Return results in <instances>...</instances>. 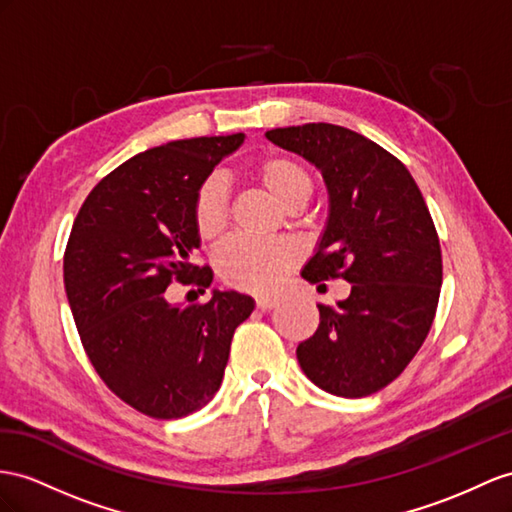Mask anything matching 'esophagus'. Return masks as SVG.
I'll use <instances>...</instances> for the list:
<instances>
[{"label":"esophagus","mask_w":512,"mask_h":512,"mask_svg":"<svg viewBox=\"0 0 512 512\" xmlns=\"http://www.w3.org/2000/svg\"><path fill=\"white\" fill-rule=\"evenodd\" d=\"M257 309H261V311H270V309H274L279 305V300L277 298H272V296H257Z\"/></svg>","instance_id":"obj_1"}]
</instances>
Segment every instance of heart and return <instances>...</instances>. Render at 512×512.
Masks as SVG:
<instances>
[{"label":"heart","mask_w":512,"mask_h":512,"mask_svg":"<svg viewBox=\"0 0 512 512\" xmlns=\"http://www.w3.org/2000/svg\"><path fill=\"white\" fill-rule=\"evenodd\" d=\"M259 177L283 207L305 205L313 192L309 170L285 155L266 157L259 164ZM194 227L209 240L225 229L229 216V183L222 175H209L194 194ZM298 261L294 244L283 240H253L233 235L214 253L220 279L248 292H270Z\"/></svg>","instance_id":"heart-1"}]
</instances>
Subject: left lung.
I'll use <instances>...</instances> for the list:
<instances>
[{"instance_id":"1","label":"left lung","mask_w":512,"mask_h":512,"mask_svg":"<svg viewBox=\"0 0 512 512\" xmlns=\"http://www.w3.org/2000/svg\"><path fill=\"white\" fill-rule=\"evenodd\" d=\"M266 138L303 155L329 190L326 227L300 274L309 283H352L337 307L318 305V331L296 348L300 368L333 396H370L402 374L435 320V222L406 166L357 131L307 123L270 129Z\"/></svg>"}]
</instances>
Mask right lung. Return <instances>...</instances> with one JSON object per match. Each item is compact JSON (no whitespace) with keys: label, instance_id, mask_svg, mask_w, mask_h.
I'll return each mask as SVG.
<instances>
[{"label":"right lung","instance_id":"1","mask_svg":"<svg viewBox=\"0 0 512 512\" xmlns=\"http://www.w3.org/2000/svg\"><path fill=\"white\" fill-rule=\"evenodd\" d=\"M244 134L173 140L138 153L86 196L64 251V290L93 368L116 396L155 419L199 411L220 389L231 337L255 300L214 290L201 305H170L179 281L199 292L212 268L201 246L194 194Z\"/></svg>","mask_w":512,"mask_h":512}]
</instances>
